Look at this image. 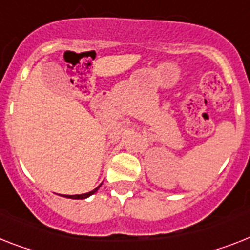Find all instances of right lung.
Returning <instances> with one entry per match:
<instances>
[{"label":"right lung","mask_w":250,"mask_h":250,"mask_svg":"<svg viewBox=\"0 0 250 250\" xmlns=\"http://www.w3.org/2000/svg\"><path fill=\"white\" fill-rule=\"evenodd\" d=\"M100 186H99V188H100ZM99 188H96L95 190H92V191H90V192H86V194H81V195H65V196L66 198H70V199H86V198H88V196L92 195V194H95V192L99 190Z\"/></svg>","instance_id":"obj_1"}]
</instances>
